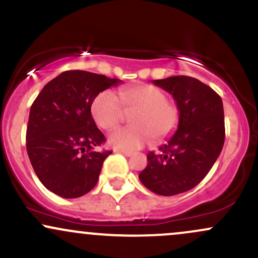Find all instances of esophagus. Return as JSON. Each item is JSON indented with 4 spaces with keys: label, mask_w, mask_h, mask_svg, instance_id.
<instances>
[{
    "label": "esophagus",
    "mask_w": 258,
    "mask_h": 258,
    "mask_svg": "<svg viewBox=\"0 0 258 258\" xmlns=\"http://www.w3.org/2000/svg\"><path fill=\"white\" fill-rule=\"evenodd\" d=\"M118 153H121V154H123V155H126V157H132V155H134V153L132 152H128V151H117Z\"/></svg>",
    "instance_id": "1"
}]
</instances>
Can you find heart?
Here are the masks:
<instances>
[{
	"mask_svg": "<svg viewBox=\"0 0 258 258\" xmlns=\"http://www.w3.org/2000/svg\"><path fill=\"white\" fill-rule=\"evenodd\" d=\"M166 94L151 84L124 87L118 97L111 90L101 92L92 104V115L101 128L114 130L126 117L134 114V126L116 130L109 137L112 147L122 151H136L154 140L161 142L176 131L180 112L175 104L166 100Z\"/></svg>",
	"mask_w": 258,
	"mask_h": 258,
	"instance_id": "b5f03b06",
	"label": "heart"
}]
</instances>
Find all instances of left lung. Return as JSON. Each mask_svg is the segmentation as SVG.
Instances as JSON below:
<instances>
[{"label":"left lung","instance_id":"1","mask_svg":"<svg viewBox=\"0 0 258 258\" xmlns=\"http://www.w3.org/2000/svg\"><path fill=\"white\" fill-rule=\"evenodd\" d=\"M174 97L180 112L176 132L151 152L140 180L160 196H174L197 186L219 157L225 140L222 98L196 78L174 76L153 81Z\"/></svg>","mask_w":258,"mask_h":258}]
</instances>
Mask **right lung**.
Segmentation results:
<instances>
[{
  "label": "right lung",
  "mask_w": 258,
  "mask_h": 258,
  "mask_svg": "<svg viewBox=\"0 0 258 258\" xmlns=\"http://www.w3.org/2000/svg\"><path fill=\"white\" fill-rule=\"evenodd\" d=\"M117 78L87 71H66L46 84L34 100L27 127V152L34 171L49 191L77 198L97 185L110 151L97 152L105 142L90 107Z\"/></svg>",
  "instance_id": "1"
}]
</instances>
